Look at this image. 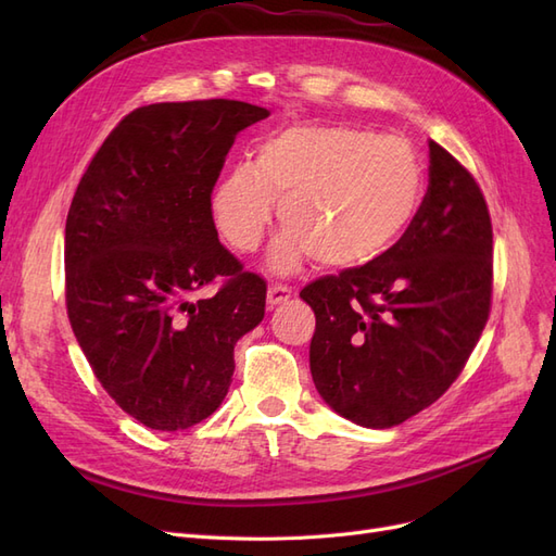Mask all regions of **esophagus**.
I'll return each instance as SVG.
<instances>
[{
	"label": "esophagus",
	"instance_id": "obj_1",
	"mask_svg": "<svg viewBox=\"0 0 556 556\" xmlns=\"http://www.w3.org/2000/svg\"><path fill=\"white\" fill-rule=\"evenodd\" d=\"M290 296H292V290L288 288V285H282V282H271V285H268L266 306H268V308H276L278 304H282V301H288Z\"/></svg>",
	"mask_w": 556,
	"mask_h": 556
}]
</instances>
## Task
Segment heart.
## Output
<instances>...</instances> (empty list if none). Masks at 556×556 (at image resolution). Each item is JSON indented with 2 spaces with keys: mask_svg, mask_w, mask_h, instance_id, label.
<instances>
[{
  "mask_svg": "<svg viewBox=\"0 0 556 556\" xmlns=\"http://www.w3.org/2000/svg\"><path fill=\"white\" fill-rule=\"evenodd\" d=\"M425 174L401 137L345 125H301L260 143L255 164L239 162L215 182L211 217L223 241L255 252L278 215L288 225L268 268L290 274L315 255L325 266H362L390 250L422 201Z\"/></svg>",
  "mask_w": 556,
  "mask_h": 556,
  "instance_id": "obj_1",
  "label": "heart"
}]
</instances>
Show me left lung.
<instances>
[{
	"mask_svg": "<svg viewBox=\"0 0 556 556\" xmlns=\"http://www.w3.org/2000/svg\"><path fill=\"white\" fill-rule=\"evenodd\" d=\"M301 299L315 313V390L336 413L390 429L431 406L490 317L492 220L473 176L429 141V188L406 233Z\"/></svg>",
	"mask_w": 556,
	"mask_h": 556,
	"instance_id": "1",
	"label": "left lung"
}]
</instances>
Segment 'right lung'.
Returning a JSON list of instances; mask_svg holds the SVG:
<instances>
[{"mask_svg": "<svg viewBox=\"0 0 556 556\" xmlns=\"http://www.w3.org/2000/svg\"><path fill=\"white\" fill-rule=\"evenodd\" d=\"M268 117L233 99L125 115L83 174L64 229L66 313L97 380L148 429L213 415L266 282L217 241L211 192L237 134ZM227 277L208 300L191 294Z\"/></svg>", "mask_w": 556, "mask_h": 556, "instance_id": "1", "label": "right lung"}]
</instances>
